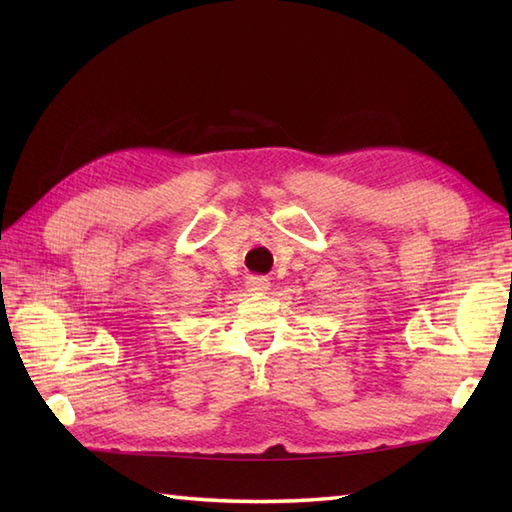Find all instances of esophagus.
Returning a JSON list of instances; mask_svg holds the SVG:
<instances>
[{
  "instance_id": "obj_1",
  "label": "esophagus",
  "mask_w": 512,
  "mask_h": 512,
  "mask_svg": "<svg viewBox=\"0 0 512 512\" xmlns=\"http://www.w3.org/2000/svg\"><path fill=\"white\" fill-rule=\"evenodd\" d=\"M246 288L248 292H253V295H264V292L270 290V281L266 277H248Z\"/></svg>"
}]
</instances>
